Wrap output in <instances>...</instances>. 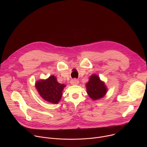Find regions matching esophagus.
Wrapping results in <instances>:
<instances>
[{
    "label": "esophagus",
    "mask_w": 147,
    "mask_h": 147,
    "mask_svg": "<svg viewBox=\"0 0 147 147\" xmlns=\"http://www.w3.org/2000/svg\"><path fill=\"white\" fill-rule=\"evenodd\" d=\"M70 83L72 85H77V84H78L79 81L76 79H73L72 80H71Z\"/></svg>",
    "instance_id": "34e87169"
}]
</instances>
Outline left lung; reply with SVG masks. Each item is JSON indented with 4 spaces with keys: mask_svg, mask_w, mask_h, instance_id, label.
I'll list each match as a JSON object with an SVG mask.
<instances>
[{
    "mask_svg": "<svg viewBox=\"0 0 147 147\" xmlns=\"http://www.w3.org/2000/svg\"><path fill=\"white\" fill-rule=\"evenodd\" d=\"M87 92L92 100H98L103 98L108 91V88L99 77L95 74H92L86 84Z\"/></svg>",
    "mask_w": 147,
    "mask_h": 147,
    "instance_id": "1",
    "label": "left lung"
}]
</instances>
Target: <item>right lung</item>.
<instances>
[{"mask_svg":"<svg viewBox=\"0 0 147 147\" xmlns=\"http://www.w3.org/2000/svg\"><path fill=\"white\" fill-rule=\"evenodd\" d=\"M35 86L42 98L53 104L59 103L66 87V85L59 83L56 77L53 75L47 79L38 80Z\"/></svg>","mask_w":147,"mask_h":147,"instance_id":"right-lung-1","label":"right lung"}]
</instances>
